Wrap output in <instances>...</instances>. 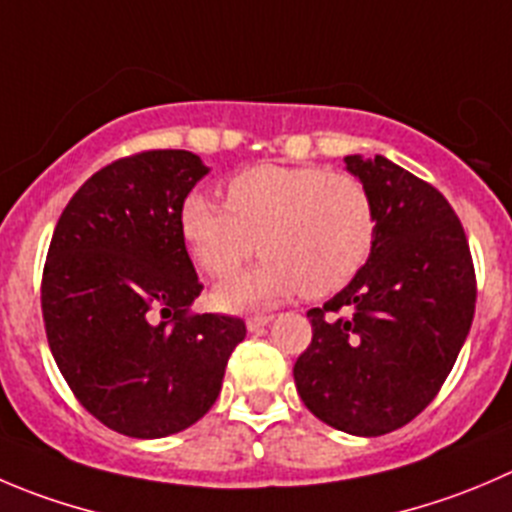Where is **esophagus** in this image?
<instances>
[{"label": "esophagus", "instance_id": "1", "mask_svg": "<svg viewBox=\"0 0 512 512\" xmlns=\"http://www.w3.org/2000/svg\"><path fill=\"white\" fill-rule=\"evenodd\" d=\"M271 319H274V316H271V314H253V316H248V319H246L248 332H259V329H264V326L269 324Z\"/></svg>", "mask_w": 512, "mask_h": 512}]
</instances>
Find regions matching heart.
<instances>
[{
    "label": "heart",
    "mask_w": 512,
    "mask_h": 512,
    "mask_svg": "<svg viewBox=\"0 0 512 512\" xmlns=\"http://www.w3.org/2000/svg\"><path fill=\"white\" fill-rule=\"evenodd\" d=\"M180 233L211 279H226L251 259L256 269L223 281V309H256L304 294L344 289L372 256L377 208L352 173L316 165H256L228 180L226 206L191 193L180 206Z\"/></svg>",
    "instance_id": "1"
}]
</instances>
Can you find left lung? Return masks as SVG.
<instances>
[{
    "mask_svg": "<svg viewBox=\"0 0 512 512\" xmlns=\"http://www.w3.org/2000/svg\"><path fill=\"white\" fill-rule=\"evenodd\" d=\"M344 163L372 193L377 238L364 269L306 314L311 344L294 382L321 422L377 437L415 420L440 392L478 289L460 218L437 188L382 155Z\"/></svg>",
    "mask_w": 512,
    "mask_h": 512,
    "instance_id": "left-lung-1",
    "label": "left lung"
}]
</instances>
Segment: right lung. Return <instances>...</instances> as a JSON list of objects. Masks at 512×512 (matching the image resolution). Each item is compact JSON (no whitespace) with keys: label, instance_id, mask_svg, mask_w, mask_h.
Returning a JSON list of instances; mask_svg holds the SVG:
<instances>
[{"label":"right lung","instance_id":"1","mask_svg":"<svg viewBox=\"0 0 512 512\" xmlns=\"http://www.w3.org/2000/svg\"><path fill=\"white\" fill-rule=\"evenodd\" d=\"M208 173L188 150H145L97 170L57 221L42 274L47 342L92 417L155 440L201 420L221 392L238 316L191 314L203 291L180 206Z\"/></svg>","mask_w":512,"mask_h":512}]
</instances>
